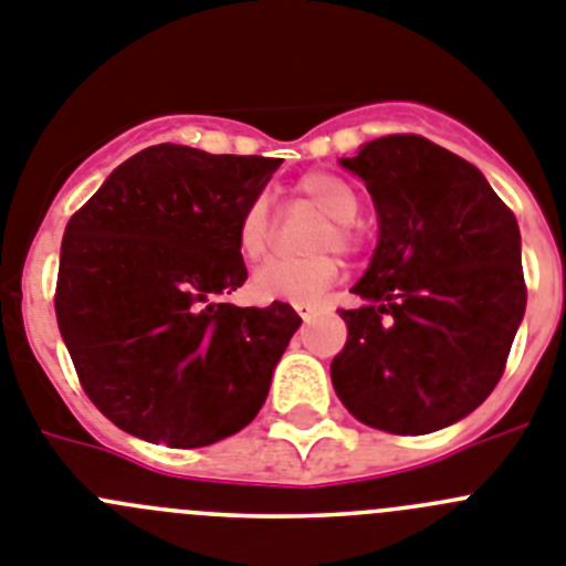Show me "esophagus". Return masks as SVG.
<instances>
[{"label":"esophagus","mask_w":566,"mask_h":566,"mask_svg":"<svg viewBox=\"0 0 566 566\" xmlns=\"http://www.w3.org/2000/svg\"><path fill=\"white\" fill-rule=\"evenodd\" d=\"M295 313L302 315V321H313L315 315H321V310H318V307H313V304L298 302V304H295Z\"/></svg>","instance_id":"obj_1"}]
</instances>
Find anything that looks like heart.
<instances>
[{
    "label": "heart",
    "instance_id": "obj_1",
    "mask_svg": "<svg viewBox=\"0 0 566 566\" xmlns=\"http://www.w3.org/2000/svg\"><path fill=\"white\" fill-rule=\"evenodd\" d=\"M295 195L327 213V222L315 233V251L335 248L340 253H355L360 248V231L355 217L360 211V197L349 180L335 171H307L295 180ZM273 239L271 208L264 197H253L239 213L237 248L242 259L256 262L268 253ZM338 279V259L318 253L310 259H271L251 279V293L259 302H315Z\"/></svg>",
    "mask_w": 566,
    "mask_h": 566
}]
</instances>
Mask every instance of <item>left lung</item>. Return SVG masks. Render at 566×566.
I'll return each mask as SVG.
<instances>
[{
	"instance_id": "1",
	"label": "left lung",
	"mask_w": 566,
	"mask_h": 566,
	"mask_svg": "<svg viewBox=\"0 0 566 566\" xmlns=\"http://www.w3.org/2000/svg\"><path fill=\"white\" fill-rule=\"evenodd\" d=\"M340 166L378 208V248L340 310L335 395L371 429L417 437L471 415L505 371L527 287L516 217L482 171L420 135Z\"/></svg>"
}]
</instances>
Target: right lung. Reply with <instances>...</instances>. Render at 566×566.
<instances>
[{
	"mask_svg": "<svg viewBox=\"0 0 566 566\" xmlns=\"http://www.w3.org/2000/svg\"><path fill=\"white\" fill-rule=\"evenodd\" d=\"M279 166L149 146L70 217L55 318L86 397L126 434L200 448L262 409L302 318L217 298L245 284L239 213Z\"/></svg>",
	"mask_w": 566,
	"mask_h": 566,
	"instance_id": "add662e5",
	"label": "right lung"
}]
</instances>
